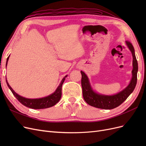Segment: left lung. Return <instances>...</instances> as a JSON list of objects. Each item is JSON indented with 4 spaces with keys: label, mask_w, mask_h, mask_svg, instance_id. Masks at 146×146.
Returning <instances> with one entry per match:
<instances>
[{
    "label": "left lung",
    "mask_w": 146,
    "mask_h": 146,
    "mask_svg": "<svg viewBox=\"0 0 146 146\" xmlns=\"http://www.w3.org/2000/svg\"><path fill=\"white\" fill-rule=\"evenodd\" d=\"M125 43L133 56L132 77L129 85L118 93L109 96L98 93L92 88L89 78L85 73L81 71V83L83 99L88 104L92 107L105 110H111L116 108L122 104L133 91L137 82V72L138 70V62L136 60L133 46L129 41H126Z\"/></svg>",
    "instance_id": "obj_1"
}]
</instances>
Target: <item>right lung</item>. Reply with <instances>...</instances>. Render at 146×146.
<instances>
[{
  "label": "right lung",
  "instance_id": "add662e5",
  "mask_svg": "<svg viewBox=\"0 0 146 146\" xmlns=\"http://www.w3.org/2000/svg\"><path fill=\"white\" fill-rule=\"evenodd\" d=\"M9 57L10 56H8L7 60L6 68ZM67 76H66L65 77H63L62 80L61 81L60 85L57 87L55 92H54L52 94L50 95L44 97V98L39 99H28L24 98V97L17 94L16 92L12 89V88L10 86L9 83L7 82V78L6 82L8 88H10V90L12 92L13 95L16 97V98L22 104L25 106V107L32 109H44L52 107L58 102L61 98V88H62L63 83L64 82L66 77H67Z\"/></svg>",
  "mask_w": 146,
  "mask_h": 146
}]
</instances>
